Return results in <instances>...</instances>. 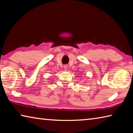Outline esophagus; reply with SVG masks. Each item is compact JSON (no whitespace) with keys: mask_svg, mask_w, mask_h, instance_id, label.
Instances as JSON below:
<instances>
[{"mask_svg":"<svg viewBox=\"0 0 133 133\" xmlns=\"http://www.w3.org/2000/svg\"><path fill=\"white\" fill-rule=\"evenodd\" d=\"M64 70H67V66H64Z\"/></svg>","mask_w":133,"mask_h":133,"instance_id":"1","label":"esophagus"}]
</instances>
